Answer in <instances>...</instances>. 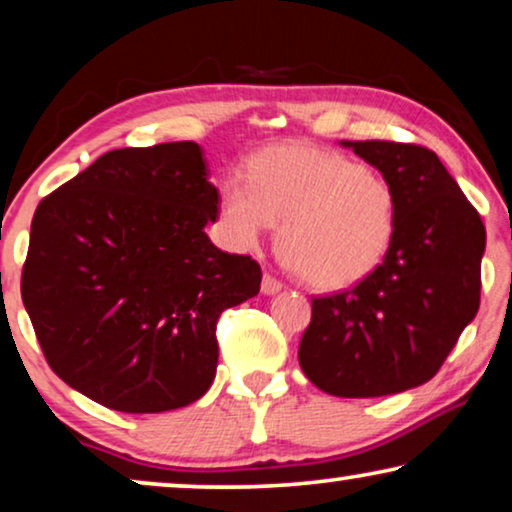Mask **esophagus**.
<instances>
[{
	"label": "esophagus",
	"mask_w": 512,
	"mask_h": 512,
	"mask_svg": "<svg viewBox=\"0 0 512 512\" xmlns=\"http://www.w3.org/2000/svg\"><path fill=\"white\" fill-rule=\"evenodd\" d=\"M261 291L265 293V296H272V293L282 291V282H279L277 277H272L270 272H265V275H263V282H261Z\"/></svg>",
	"instance_id": "34e87169"
}]
</instances>
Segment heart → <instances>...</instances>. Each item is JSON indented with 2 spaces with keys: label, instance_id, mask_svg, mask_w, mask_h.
Returning <instances> with one entry per match:
<instances>
[{
  "label": "heart",
  "instance_id": "heart-1",
  "mask_svg": "<svg viewBox=\"0 0 512 512\" xmlns=\"http://www.w3.org/2000/svg\"><path fill=\"white\" fill-rule=\"evenodd\" d=\"M396 188L342 153L272 146L228 179L219 219L235 249H254L272 223L307 284L347 289L380 268L396 233Z\"/></svg>",
  "mask_w": 512,
  "mask_h": 512
}]
</instances>
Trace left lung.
<instances>
[{
  "mask_svg": "<svg viewBox=\"0 0 512 512\" xmlns=\"http://www.w3.org/2000/svg\"><path fill=\"white\" fill-rule=\"evenodd\" d=\"M342 146L394 184L396 233L373 275L312 300L298 361L331 396H389L429 382L478 314L485 226L433 151L380 139Z\"/></svg>",
  "mask_w": 512,
  "mask_h": 512,
  "instance_id": "8db88e82",
  "label": "left lung"
}]
</instances>
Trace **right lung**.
I'll use <instances>...</instances> for the list:
<instances>
[{"label": "right lung", "mask_w": 512, "mask_h": 512, "mask_svg": "<svg viewBox=\"0 0 512 512\" xmlns=\"http://www.w3.org/2000/svg\"><path fill=\"white\" fill-rule=\"evenodd\" d=\"M216 212L195 142L109 151L39 202L20 293L62 382L132 415L212 387L216 321L263 277L251 256L214 247Z\"/></svg>", "instance_id": "add662e5"}]
</instances>
